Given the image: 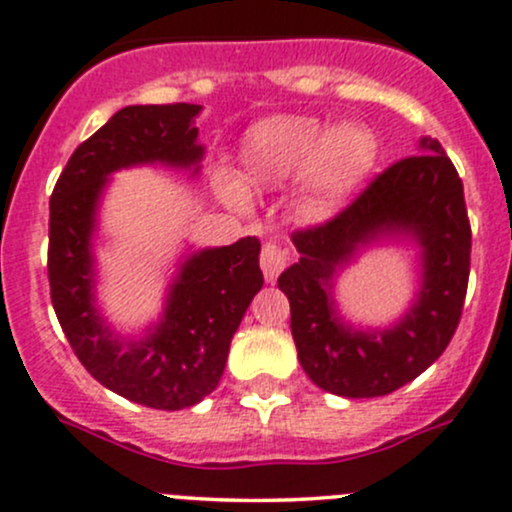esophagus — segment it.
<instances>
[{
  "instance_id": "obj_1",
  "label": "esophagus",
  "mask_w": 512,
  "mask_h": 512,
  "mask_svg": "<svg viewBox=\"0 0 512 512\" xmlns=\"http://www.w3.org/2000/svg\"><path fill=\"white\" fill-rule=\"evenodd\" d=\"M288 263V251L280 249L276 244H263L261 249V271L266 276L268 283H273L280 276V271Z\"/></svg>"
}]
</instances>
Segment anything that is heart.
Wrapping results in <instances>:
<instances>
[{
    "instance_id": "b5f03b06",
    "label": "heart",
    "mask_w": 512,
    "mask_h": 512,
    "mask_svg": "<svg viewBox=\"0 0 512 512\" xmlns=\"http://www.w3.org/2000/svg\"><path fill=\"white\" fill-rule=\"evenodd\" d=\"M376 161V139L366 126L344 122L327 129L320 119L278 114L258 122L239 148V178L246 190H271L302 175L307 212L327 214L364 180ZM217 190L232 207L246 195L229 175H217Z\"/></svg>"
}]
</instances>
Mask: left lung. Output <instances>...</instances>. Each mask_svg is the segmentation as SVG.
Segmentation results:
<instances>
[{
	"label": "left lung",
	"instance_id": "left-lung-1",
	"mask_svg": "<svg viewBox=\"0 0 512 512\" xmlns=\"http://www.w3.org/2000/svg\"><path fill=\"white\" fill-rule=\"evenodd\" d=\"M381 238L421 249V288L390 328H354L338 315L333 288L342 267ZM300 261L278 288L290 300V329L300 366L317 388L342 398H378L398 390L452 342L471 263L464 185L442 144L420 139V153L383 170L334 219L293 234Z\"/></svg>",
	"mask_w": 512,
	"mask_h": 512
}]
</instances>
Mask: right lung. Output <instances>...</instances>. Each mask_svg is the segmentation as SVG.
I'll use <instances>...</instances> for the list:
<instances>
[{"label":"right lung","instance_id":"add662e5","mask_svg":"<svg viewBox=\"0 0 512 512\" xmlns=\"http://www.w3.org/2000/svg\"><path fill=\"white\" fill-rule=\"evenodd\" d=\"M200 104H131L75 148L51 195L48 280L60 327L80 364L104 388L156 410H183L219 386L229 344L246 307L261 290V241L183 256L168 285L161 320L124 337L97 307V212L109 175L134 166L200 173Z\"/></svg>","mask_w":512,"mask_h":512}]
</instances>
